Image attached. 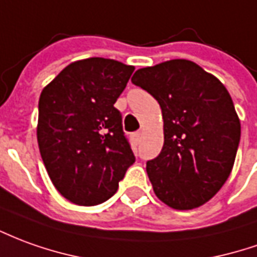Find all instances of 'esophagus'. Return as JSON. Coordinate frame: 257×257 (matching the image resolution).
<instances>
[{
  "instance_id": "1",
  "label": "esophagus",
  "mask_w": 257,
  "mask_h": 257,
  "mask_svg": "<svg viewBox=\"0 0 257 257\" xmlns=\"http://www.w3.org/2000/svg\"><path fill=\"white\" fill-rule=\"evenodd\" d=\"M142 139V132H135V134H132V141L138 145L139 142H141Z\"/></svg>"
}]
</instances>
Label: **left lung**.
<instances>
[{
	"label": "left lung",
	"instance_id": "obj_1",
	"mask_svg": "<svg viewBox=\"0 0 257 257\" xmlns=\"http://www.w3.org/2000/svg\"><path fill=\"white\" fill-rule=\"evenodd\" d=\"M132 83L159 101L164 145L146 171L153 191L175 210L209 202L228 179L241 122L225 86L188 60L138 69Z\"/></svg>",
	"mask_w": 257,
	"mask_h": 257
}]
</instances>
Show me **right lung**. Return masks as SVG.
Here are the masks:
<instances>
[{
	"instance_id": "add662e5",
	"label": "right lung",
	"mask_w": 257,
	"mask_h": 257,
	"mask_svg": "<svg viewBox=\"0 0 257 257\" xmlns=\"http://www.w3.org/2000/svg\"><path fill=\"white\" fill-rule=\"evenodd\" d=\"M135 66L86 58L64 68L39 100L37 142L48 177L79 206L108 200L135 163L114 107Z\"/></svg>"
}]
</instances>
